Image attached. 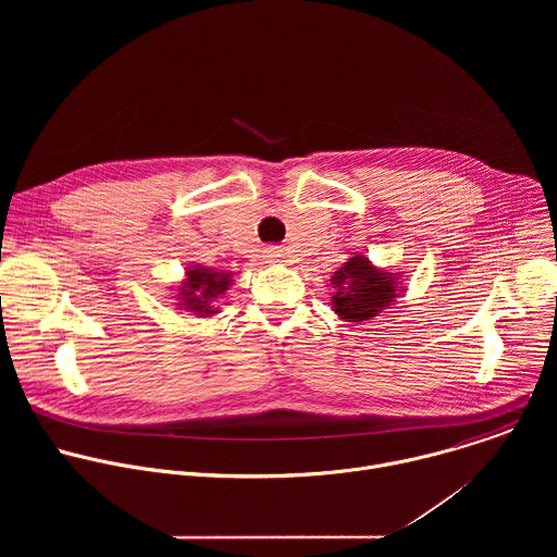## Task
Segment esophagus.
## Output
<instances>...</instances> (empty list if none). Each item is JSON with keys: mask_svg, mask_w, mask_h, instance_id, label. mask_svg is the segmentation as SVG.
Returning <instances> with one entry per match:
<instances>
[{"mask_svg": "<svg viewBox=\"0 0 557 557\" xmlns=\"http://www.w3.org/2000/svg\"><path fill=\"white\" fill-rule=\"evenodd\" d=\"M282 249L280 247H269L267 251H264V258L269 260V262H280L282 260Z\"/></svg>", "mask_w": 557, "mask_h": 557, "instance_id": "1", "label": "esophagus"}]
</instances>
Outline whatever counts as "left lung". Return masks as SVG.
I'll return each mask as SVG.
<instances>
[{
    "label": "left lung",
    "instance_id": "obj_1",
    "mask_svg": "<svg viewBox=\"0 0 557 557\" xmlns=\"http://www.w3.org/2000/svg\"><path fill=\"white\" fill-rule=\"evenodd\" d=\"M401 275L374 267L366 256L355 253L331 277L333 310L344 322H368L404 297Z\"/></svg>",
    "mask_w": 557,
    "mask_h": 557
}]
</instances>
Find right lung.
<instances>
[{"label":"right lung","instance_id":"obj_1","mask_svg":"<svg viewBox=\"0 0 557 557\" xmlns=\"http://www.w3.org/2000/svg\"><path fill=\"white\" fill-rule=\"evenodd\" d=\"M233 273L207 269L200 264H194L187 269L185 280L176 288V306L178 310H187L196 317H211L218 314V297L228 290Z\"/></svg>","mask_w":557,"mask_h":557}]
</instances>
